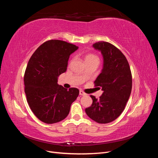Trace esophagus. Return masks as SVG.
<instances>
[{
  "instance_id": "34e87169",
  "label": "esophagus",
  "mask_w": 158,
  "mask_h": 158,
  "mask_svg": "<svg viewBox=\"0 0 158 158\" xmlns=\"http://www.w3.org/2000/svg\"><path fill=\"white\" fill-rule=\"evenodd\" d=\"M79 94H80V95H86V94H85L84 92H83L82 90H80Z\"/></svg>"
}]
</instances>
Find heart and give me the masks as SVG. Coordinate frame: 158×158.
Masks as SVG:
<instances>
[{
	"mask_svg": "<svg viewBox=\"0 0 158 158\" xmlns=\"http://www.w3.org/2000/svg\"><path fill=\"white\" fill-rule=\"evenodd\" d=\"M94 60H98V57L95 55L93 53H88L87 55H85V62H88V61Z\"/></svg>",
	"mask_w": 158,
	"mask_h": 158,
	"instance_id": "heart-1",
	"label": "heart"
}]
</instances>
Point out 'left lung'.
<instances>
[{"label": "left lung", "instance_id": "obj_1", "mask_svg": "<svg viewBox=\"0 0 158 158\" xmlns=\"http://www.w3.org/2000/svg\"><path fill=\"white\" fill-rule=\"evenodd\" d=\"M93 47L103 57V68L94 82L103 92L99 99L90 95L93 102L85 111L94 121L106 124L115 120L125 109L132 90V74L125 56L115 46L99 41Z\"/></svg>", "mask_w": 158, "mask_h": 158}]
</instances>
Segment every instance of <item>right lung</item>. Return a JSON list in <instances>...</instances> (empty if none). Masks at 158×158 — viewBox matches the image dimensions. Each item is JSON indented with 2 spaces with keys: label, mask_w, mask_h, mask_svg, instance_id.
<instances>
[{
  "label": "right lung",
  "mask_w": 158,
  "mask_h": 158,
  "mask_svg": "<svg viewBox=\"0 0 158 158\" xmlns=\"http://www.w3.org/2000/svg\"><path fill=\"white\" fill-rule=\"evenodd\" d=\"M78 49L68 42L51 40L38 47L28 61L24 91L31 110L41 121L52 124L63 120L78 96V89H67L57 84L67 69L70 54Z\"/></svg>",
  "instance_id": "right-lung-1"
}]
</instances>
